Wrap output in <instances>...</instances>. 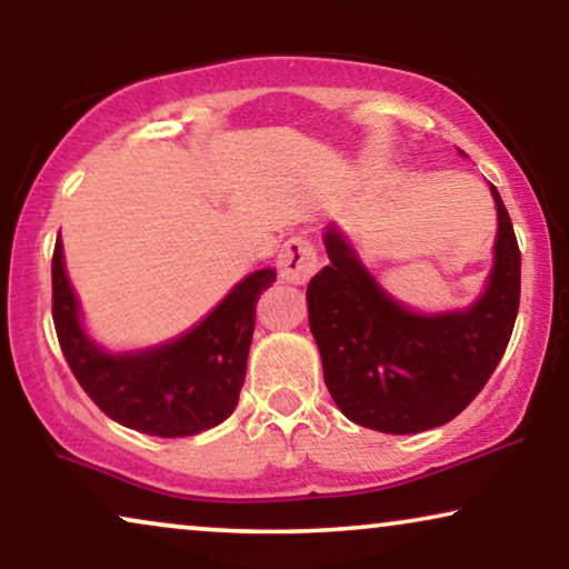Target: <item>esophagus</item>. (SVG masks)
<instances>
[{
    "mask_svg": "<svg viewBox=\"0 0 569 569\" xmlns=\"http://www.w3.org/2000/svg\"><path fill=\"white\" fill-rule=\"evenodd\" d=\"M277 267L279 277H282L284 282L305 284L318 271L316 243L305 236H292L290 241L282 246V251H279Z\"/></svg>",
    "mask_w": 569,
    "mask_h": 569,
    "instance_id": "obj_1",
    "label": "esophagus"
}]
</instances>
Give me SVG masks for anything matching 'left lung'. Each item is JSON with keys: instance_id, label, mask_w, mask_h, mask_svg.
Listing matches in <instances>:
<instances>
[{"instance_id": "left-lung-1", "label": "left lung", "mask_w": 569, "mask_h": 569, "mask_svg": "<svg viewBox=\"0 0 569 569\" xmlns=\"http://www.w3.org/2000/svg\"><path fill=\"white\" fill-rule=\"evenodd\" d=\"M498 204L496 264L488 290L465 312L416 316L377 287L351 246L326 230L331 264L308 284L310 331L326 387L349 421L382 433L449 423L477 398L513 333L521 300V251Z\"/></svg>"}]
</instances>
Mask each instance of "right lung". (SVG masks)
I'll return each instance as SVG.
<instances>
[{
    "mask_svg": "<svg viewBox=\"0 0 569 569\" xmlns=\"http://www.w3.org/2000/svg\"><path fill=\"white\" fill-rule=\"evenodd\" d=\"M53 326L73 377L97 408L133 431L194 436L223 423L238 406L246 359L257 326V302L274 269H259L182 339L159 349L112 357L81 331L79 308L66 279L61 241L53 261Z\"/></svg>",
    "mask_w": 569,
    "mask_h": 569,
    "instance_id": "right-lung-1",
    "label": "right lung"
}]
</instances>
